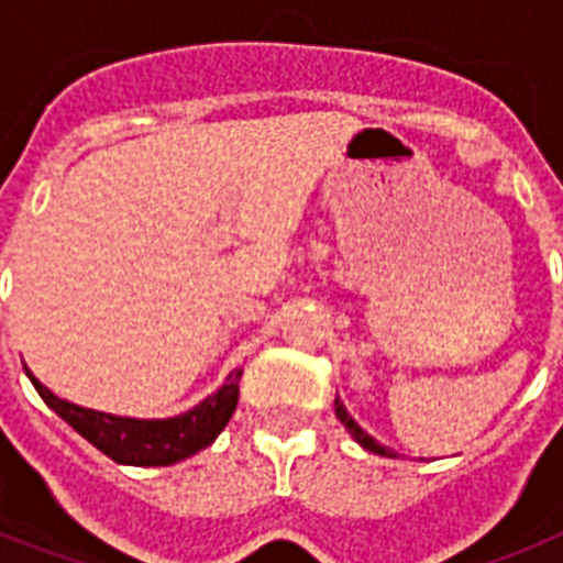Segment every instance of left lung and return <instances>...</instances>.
<instances>
[{"label": "left lung", "mask_w": 563, "mask_h": 563, "mask_svg": "<svg viewBox=\"0 0 563 563\" xmlns=\"http://www.w3.org/2000/svg\"><path fill=\"white\" fill-rule=\"evenodd\" d=\"M335 417H338V420L343 422V429L350 431L352 440H355L357 445H363V449L372 451V454H380V456H397L395 451L386 449V445H380V442H377L375 437L366 434V431H363L361 426H357V422L352 420V415H350V411H346V406H343V402L338 400V397H335Z\"/></svg>", "instance_id": "1"}]
</instances>
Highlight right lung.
<instances>
[{
	"mask_svg": "<svg viewBox=\"0 0 563 563\" xmlns=\"http://www.w3.org/2000/svg\"><path fill=\"white\" fill-rule=\"evenodd\" d=\"M24 372L33 380L42 400L64 422H69L84 440L92 442L109 460L137 467L174 465V462L188 460L197 451L208 449L220 437V431L225 429L233 411H236L239 377H242V369H233L228 375V380L222 383V389L208 395L200 406H194L186 415L166 417V420H134V417H118L103 415V411L96 409H81L76 402H67L53 395L47 386H42L33 377L30 369Z\"/></svg>",
	"mask_w": 563,
	"mask_h": 563,
	"instance_id": "obj_1",
	"label": "right lung"
}]
</instances>
